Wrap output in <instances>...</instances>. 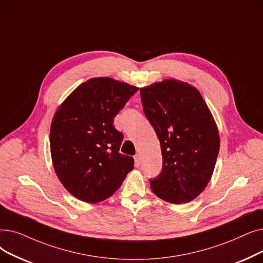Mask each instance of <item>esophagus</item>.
Instances as JSON below:
<instances>
[{"label":"esophagus","mask_w":263,"mask_h":263,"mask_svg":"<svg viewBox=\"0 0 263 263\" xmlns=\"http://www.w3.org/2000/svg\"><path fill=\"white\" fill-rule=\"evenodd\" d=\"M141 162H142V158L140 155H136L134 157V163H135V166H140L141 165Z\"/></svg>","instance_id":"esophagus-1"}]
</instances>
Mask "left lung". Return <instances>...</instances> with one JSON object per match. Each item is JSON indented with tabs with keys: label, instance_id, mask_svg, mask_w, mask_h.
<instances>
[{
	"label": "left lung",
	"instance_id": "obj_1",
	"mask_svg": "<svg viewBox=\"0 0 263 263\" xmlns=\"http://www.w3.org/2000/svg\"><path fill=\"white\" fill-rule=\"evenodd\" d=\"M140 92L163 161L151 187L166 202H190L208 186L219 153V133L212 112L197 88L176 79L155 83Z\"/></svg>",
	"mask_w": 263,
	"mask_h": 263
}]
</instances>
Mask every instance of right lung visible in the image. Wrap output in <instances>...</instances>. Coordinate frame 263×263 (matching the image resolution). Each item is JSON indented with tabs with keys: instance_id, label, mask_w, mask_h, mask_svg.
Listing matches in <instances>:
<instances>
[{
	"instance_id": "obj_1",
	"label": "right lung",
	"mask_w": 263,
	"mask_h": 263,
	"mask_svg": "<svg viewBox=\"0 0 263 263\" xmlns=\"http://www.w3.org/2000/svg\"><path fill=\"white\" fill-rule=\"evenodd\" d=\"M138 90L109 77L91 78L55 111L49 136L52 164L75 198L87 203L103 201L133 170L134 159L119 153L123 135L112 123Z\"/></svg>"
}]
</instances>
